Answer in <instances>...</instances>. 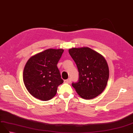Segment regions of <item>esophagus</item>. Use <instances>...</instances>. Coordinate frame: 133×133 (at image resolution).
<instances>
[{
    "label": "esophagus",
    "mask_w": 133,
    "mask_h": 133,
    "mask_svg": "<svg viewBox=\"0 0 133 133\" xmlns=\"http://www.w3.org/2000/svg\"><path fill=\"white\" fill-rule=\"evenodd\" d=\"M71 82V80L70 78L68 79L67 80H65V81H64V82L66 83H70Z\"/></svg>",
    "instance_id": "34e87169"
}]
</instances>
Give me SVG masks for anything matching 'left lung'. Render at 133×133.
Returning <instances> with one entry per match:
<instances>
[{
	"instance_id": "obj_1",
	"label": "left lung",
	"mask_w": 133,
	"mask_h": 133,
	"mask_svg": "<svg viewBox=\"0 0 133 133\" xmlns=\"http://www.w3.org/2000/svg\"><path fill=\"white\" fill-rule=\"evenodd\" d=\"M69 52L79 74V82L72 83V87L84 99L97 97L105 88L109 79V67L105 58L88 47L72 48Z\"/></svg>"
}]
</instances>
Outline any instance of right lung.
Listing matches in <instances>:
<instances>
[{
	"label": "right lung",
	"mask_w": 133,
	"mask_h": 133,
	"mask_svg": "<svg viewBox=\"0 0 133 133\" xmlns=\"http://www.w3.org/2000/svg\"><path fill=\"white\" fill-rule=\"evenodd\" d=\"M64 50L49 49L30 57L23 71L24 85L30 94L42 101L51 99L63 83L57 64Z\"/></svg>",
	"instance_id": "1"
}]
</instances>
